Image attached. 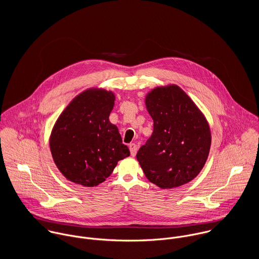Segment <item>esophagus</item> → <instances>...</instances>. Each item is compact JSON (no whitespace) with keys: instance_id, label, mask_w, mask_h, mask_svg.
<instances>
[{"instance_id":"esophagus-1","label":"esophagus","mask_w":259,"mask_h":259,"mask_svg":"<svg viewBox=\"0 0 259 259\" xmlns=\"http://www.w3.org/2000/svg\"><path fill=\"white\" fill-rule=\"evenodd\" d=\"M130 150H131V154H132V156H135V155H136V153H137V151H138V147H137V145H135V144H131V145H130Z\"/></svg>"}]
</instances>
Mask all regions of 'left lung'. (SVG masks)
I'll return each mask as SVG.
<instances>
[{
	"label": "left lung",
	"instance_id": "left-lung-1",
	"mask_svg": "<svg viewBox=\"0 0 259 259\" xmlns=\"http://www.w3.org/2000/svg\"><path fill=\"white\" fill-rule=\"evenodd\" d=\"M145 102L153 132L137 159L147 179L163 189L189 183L204 166L210 149L204 114L177 84L154 88Z\"/></svg>",
	"mask_w": 259,
	"mask_h": 259
}]
</instances>
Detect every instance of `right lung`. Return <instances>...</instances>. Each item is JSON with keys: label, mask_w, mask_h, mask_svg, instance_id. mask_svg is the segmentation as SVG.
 Here are the masks:
<instances>
[{"label": "right lung", "mask_w": 259, "mask_h": 259, "mask_svg": "<svg viewBox=\"0 0 259 259\" xmlns=\"http://www.w3.org/2000/svg\"><path fill=\"white\" fill-rule=\"evenodd\" d=\"M115 96L92 88L77 95L58 117L50 137L53 159L70 182L92 187L104 183L117 161L130 156L110 121Z\"/></svg>", "instance_id": "right-lung-1"}]
</instances>
